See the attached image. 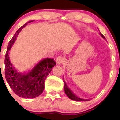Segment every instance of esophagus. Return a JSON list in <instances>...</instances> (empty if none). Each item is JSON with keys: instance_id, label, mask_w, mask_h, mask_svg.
I'll return each mask as SVG.
<instances>
[{"instance_id": "34e87169", "label": "esophagus", "mask_w": 120, "mask_h": 120, "mask_svg": "<svg viewBox=\"0 0 120 120\" xmlns=\"http://www.w3.org/2000/svg\"><path fill=\"white\" fill-rule=\"evenodd\" d=\"M64 62V59L61 56H59L56 59V63L59 65H61L62 63H63Z\"/></svg>"}]
</instances>
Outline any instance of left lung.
Here are the masks:
<instances>
[{
	"instance_id": "obj_1",
	"label": "left lung",
	"mask_w": 120,
	"mask_h": 120,
	"mask_svg": "<svg viewBox=\"0 0 120 120\" xmlns=\"http://www.w3.org/2000/svg\"><path fill=\"white\" fill-rule=\"evenodd\" d=\"M100 35L101 36L103 39H105V38L104 37V35H103L101 33H99ZM63 82H64V91L65 93L66 94L67 96H68V98L71 99L73 100H75V101H89L90 100V99H84L78 97V96H77L76 95L74 94L73 93V91H71L69 88L68 87V86H67V83H66L65 81H64V78H63Z\"/></svg>"
}]
</instances>
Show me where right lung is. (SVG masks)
<instances>
[{"label": "right lung", "instance_id": "add662e5", "mask_svg": "<svg viewBox=\"0 0 120 120\" xmlns=\"http://www.w3.org/2000/svg\"><path fill=\"white\" fill-rule=\"evenodd\" d=\"M29 21L19 28L9 42L5 56V75L6 80L13 91L20 97L33 99L39 96L45 89V82L52 68L56 65L53 59L45 58L39 61L28 72L20 73L16 69L9 59V51L21 30Z\"/></svg>", "mask_w": 120, "mask_h": 120}]
</instances>
